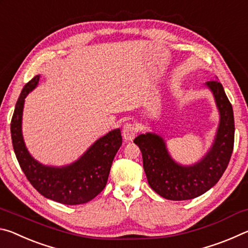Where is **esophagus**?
<instances>
[{
	"label": "esophagus",
	"mask_w": 248,
	"mask_h": 248,
	"mask_svg": "<svg viewBox=\"0 0 248 248\" xmlns=\"http://www.w3.org/2000/svg\"><path fill=\"white\" fill-rule=\"evenodd\" d=\"M138 132V128L136 124H133L131 123H127L123 128V137L125 141H132L136 137V134Z\"/></svg>",
	"instance_id": "34e87169"
}]
</instances>
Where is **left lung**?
<instances>
[{"label":"left lung","mask_w":248,"mask_h":248,"mask_svg":"<svg viewBox=\"0 0 248 248\" xmlns=\"http://www.w3.org/2000/svg\"><path fill=\"white\" fill-rule=\"evenodd\" d=\"M204 86L215 97L220 121L211 148L198 162L179 164L170 156L165 140L154 132L139 134L133 140L141 150L150 187L165 199L189 200L211 189L223 175L232 155L235 130L232 105L217 79Z\"/></svg>","instance_id":"left-lung-1"}]
</instances>
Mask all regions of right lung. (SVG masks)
Returning a JSON list of instances; mask_svg holds the SVG:
<instances>
[{
	"instance_id": "add662e5",
	"label": "right lung",
	"mask_w": 248,
	"mask_h": 248,
	"mask_svg": "<svg viewBox=\"0 0 248 248\" xmlns=\"http://www.w3.org/2000/svg\"><path fill=\"white\" fill-rule=\"evenodd\" d=\"M40 75L29 81L20 93L11 123L16 157L32 187L48 199L63 204H82L105 188L116 153L123 144L120 129H114L92 144L77 161L64 166L44 165L31 156L25 144L22 120L25 98L35 90Z\"/></svg>"
}]
</instances>
